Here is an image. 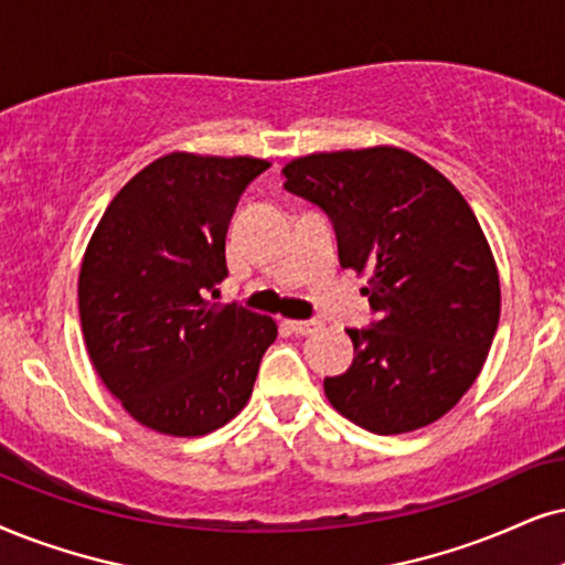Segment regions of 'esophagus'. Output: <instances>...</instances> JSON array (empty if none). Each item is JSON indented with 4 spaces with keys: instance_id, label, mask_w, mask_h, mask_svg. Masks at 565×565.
Masks as SVG:
<instances>
[{
    "instance_id": "esophagus-1",
    "label": "esophagus",
    "mask_w": 565,
    "mask_h": 565,
    "mask_svg": "<svg viewBox=\"0 0 565 565\" xmlns=\"http://www.w3.org/2000/svg\"><path fill=\"white\" fill-rule=\"evenodd\" d=\"M284 323H287L291 331L299 333V335H307V333L318 331V328H320L318 320H284Z\"/></svg>"
}]
</instances>
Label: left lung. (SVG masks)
<instances>
[{
  "label": "left lung",
  "instance_id": "obj_1",
  "mask_svg": "<svg viewBox=\"0 0 565 565\" xmlns=\"http://www.w3.org/2000/svg\"><path fill=\"white\" fill-rule=\"evenodd\" d=\"M284 177L331 218L341 268L367 274L375 320L347 328L354 362L326 377L328 402L377 435L435 423L477 381L501 318L480 221L440 171L402 148L312 153Z\"/></svg>",
  "mask_w": 565,
  "mask_h": 565
}]
</instances>
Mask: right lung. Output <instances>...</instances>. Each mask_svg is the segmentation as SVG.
I'll list each match as a JSON object with an SVG mask.
<instances>
[{"label": "right lung", "mask_w": 565, "mask_h": 565, "mask_svg": "<svg viewBox=\"0 0 565 565\" xmlns=\"http://www.w3.org/2000/svg\"><path fill=\"white\" fill-rule=\"evenodd\" d=\"M268 161L169 153L135 174L98 221L77 281L90 362L140 425L190 438L237 417L274 318L205 295L230 276L226 232Z\"/></svg>", "instance_id": "1"}]
</instances>
